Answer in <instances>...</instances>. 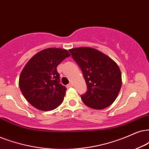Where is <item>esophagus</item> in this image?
<instances>
[{
    "mask_svg": "<svg viewBox=\"0 0 149 149\" xmlns=\"http://www.w3.org/2000/svg\"><path fill=\"white\" fill-rule=\"evenodd\" d=\"M73 86V84L72 83V82H70V83L67 84V88H69V87H72Z\"/></svg>",
    "mask_w": 149,
    "mask_h": 149,
    "instance_id": "obj_1",
    "label": "esophagus"
}]
</instances>
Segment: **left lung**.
<instances>
[{"label": "left lung", "instance_id": "obj_1", "mask_svg": "<svg viewBox=\"0 0 149 149\" xmlns=\"http://www.w3.org/2000/svg\"><path fill=\"white\" fill-rule=\"evenodd\" d=\"M69 52L80 67L87 86V91L81 95L83 102L98 110L110 106L122 86L121 71L116 62L91 47L73 48Z\"/></svg>", "mask_w": 149, "mask_h": 149}]
</instances>
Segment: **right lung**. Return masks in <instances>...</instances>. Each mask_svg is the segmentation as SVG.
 I'll list each match as a JSON object with an SVG mask.
<instances>
[{
  "mask_svg": "<svg viewBox=\"0 0 149 149\" xmlns=\"http://www.w3.org/2000/svg\"><path fill=\"white\" fill-rule=\"evenodd\" d=\"M69 56L64 49L47 48L35 54L24 67L19 77L20 89L35 108L47 111L63 102L67 88L60 84L56 67Z\"/></svg>",
  "mask_w": 149,
  "mask_h": 149,
  "instance_id": "1",
  "label": "right lung"
}]
</instances>
